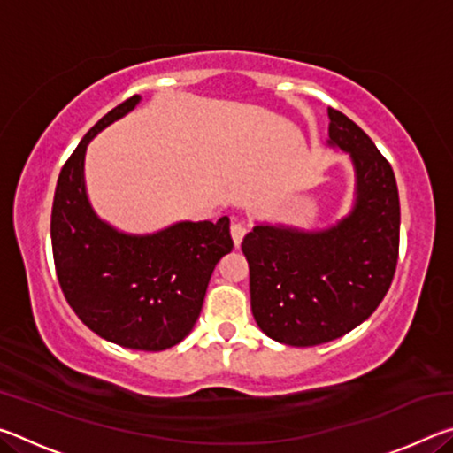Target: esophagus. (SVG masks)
Instances as JSON below:
<instances>
[{"mask_svg": "<svg viewBox=\"0 0 453 453\" xmlns=\"http://www.w3.org/2000/svg\"><path fill=\"white\" fill-rule=\"evenodd\" d=\"M229 232H232V240L235 243V248H240L243 235H245V232H248V227H245L243 221H234L232 227H229Z\"/></svg>", "mask_w": 453, "mask_h": 453, "instance_id": "obj_1", "label": "esophagus"}]
</instances>
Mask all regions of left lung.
Returning <instances> with one entry per match:
<instances>
[{
	"mask_svg": "<svg viewBox=\"0 0 453 453\" xmlns=\"http://www.w3.org/2000/svg\"><path fill=\"white\" fill-rule=\"evenodd\" d=\"M327 116V143L354 164V208L316 232L259 224L242 243L259 329L296 348L337 340L370 318L392 286L400 250L392 165L348 116L332 107Z\"/></svg>",
	"mask_w": 453,
	"mask_h": 453,
	"instance_id": "left-lung-1",
	"label": "left lung"
}]
</instances>
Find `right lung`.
Here are the masks:
<instances>
[{"label": "right lung", "mask_w": 453, "mask_h": 453, "mask_svg": "<svg viewBox=\"0 0 453 453\" xmlns=\"http://www.w3.org/2000/svg\"><path fill=\"white\" fill-rule=\"evenodd\" d=\"M140 99L107 111L61 167L51 250L61 291L91 332L121 348L162 351L191 332L213 267L234 242L227 218L180 221L148 235L124 234L97 218L83 180L88 143Z\"/></svg>", "instance_id": "add662e5"}]
</instances>
